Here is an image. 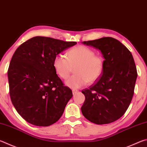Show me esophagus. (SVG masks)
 <instances>
[{"label":"esophagus","instance_id":"1","mask_svg":"<svg viewBox=\"0 0 147 147\" xmlns=\"http://www.w3.org/2000/svg\"><path fill=\"white\" fill-rule=\"evenodd\" d=\"M72 92H73V94H74L78 92V90H76V89H73V90H72Z\"/></svg>","mask_w":147,"mask_h":147}]
</instances>
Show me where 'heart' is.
<instances>
[{"label":"heart","instance_id":"1","mask_svg":"<svg viewBox=\"0 0 147 147\" xmlns=\"http://www.w3.org/2000/svg\"><path fill=\"white\" fill-rule=\"evenodd\" d=\"M93 49L78 45L67 52V58L62 54L55 56L53 67L61 79L66 80L74 68V74L65 82L67 86L77 89L93 84L99 79L104 70V63L100 56H95Z\"/></svg>","mask_w":147,"mask_h":147}]
</instances>
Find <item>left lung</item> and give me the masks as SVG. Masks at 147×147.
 I'll return each mask as SVG.
<instances>
[{
  "label": "left lung",
  "instance_id": "obj_1",
  "mask_svg": "<svg viewBox=\"0 0 147 147\" xmlns=\"http://www.w3.org/2000/svg\"><path fill=\"white\" fill-rule=\"evenodd\" d=\"M82 43L101 52L104 67L96 82L82 91L86 98L82 113L94 124L113 123L124 115L133 97L138 76L134 58L123 44L110 37Z\"/></svg>",
  "mask_w": 147,
  "mask_h": 147
}]
</instances>
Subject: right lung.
Listing matches in <instances>:
<instances>
[{
	"label": "right lung",
	"instance_id": "right-lung-1",
	"mask_svg": "<svg viewBox=\"0 0 147 147\" xmlns=\"http://www.w3.org/2000/svg\"><path fill=\"white\" fill-rule=\"evenodd\" d=\"M76 44L36 36L14 53L8 70L9 95L17 112L28 123L48 126L61 117L73 93L56 74L53 61Z\"/></svg>",
	"mask_w": 147,
	"mask_h": 147
}]
</instances>
